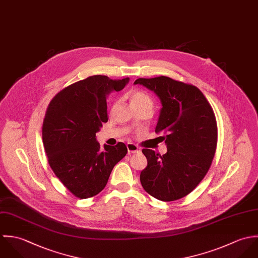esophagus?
Masks as SVG:
<instances>
[{
    "label": "esophagus",
    "mask_w": 258,
    "mask_h": 258,
    "mask_svg": "<svg viewBox=\"0 0 258 258\" xmlns=\"http://www.w3.org/2000/svg\"><path fill=\"white\" fill-rule=\"evenodd\" d=\"M126 148H127L128 154H137V153H140V152H141V149H140L137 145L132 144V143L127 144V145H126Z\"/></svg>",
    "instance_id": "34e87169"
}]
</instances>
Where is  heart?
<instances>
[{"label":"heart","mask_w":258,"mask_h":258,"mask_svg":"<svg viewBox=\"0 0 258 258\" xmlns=\"http://www.w3.org/2000/svg\"><path fill=\"white\" fill-rule=\"evenodd\" d=\"M126 97L135 109L139 107H144V106L153 108L154 106V102L152 98L148 93H146L143 90L133 89L126 93Z\"/></svg>","instance_id":"1"}]
</instances>
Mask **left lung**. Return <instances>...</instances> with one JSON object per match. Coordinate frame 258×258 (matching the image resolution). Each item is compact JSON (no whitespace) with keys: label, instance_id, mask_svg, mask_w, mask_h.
I'll return each instance as SVG.
<instances>
[{"label":"left lung","instance_id":"left-lung-1","mask_svg":"<svg viewBox=\"0 0 258 258\" xmlns=\"http://www.w3.org/2000/svg\"><path fill=\"white\" fill-rule=\"evenodd\" d=\"M136 85L154 91L162 107L155 133L166 144L160 155L150 149L141 172L144 189L156 200L173 202L190 194L206 176L217 146V124L211 105L199 88L160 76L138 79Z\"/></svg>","mask_w":258,"mask_h":258}]
</instances>
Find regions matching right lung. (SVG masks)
<instances>
[{
  "label": "right lung",
  "mask_w": 258,
  "mask_h": 258,
  "mask_svg": "<svg viewBox=\"0 0 258 258\" xmlns=\"http://www.w3.org/2000/svg\"><path fill=\"white\" fill-rule=\"evenodd\" d=\"M128 80L89 77L58 92L47 108L42 133L49 164L78 199L100 194L113 166L127 153L123 143L104 145L102 151L96 134L107 121L106 95L122 90Z\"/></svg>",
  "instance_id": "add662e5"
}]
</instances>
